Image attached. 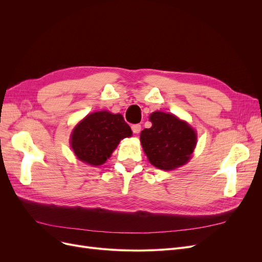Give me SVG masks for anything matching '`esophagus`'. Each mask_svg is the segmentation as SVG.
Returning a JSON list of instances; mask_svg holds the SVG:
<instances>
[{
  "label": "esophagus",
  "mask_w": 262,
  "mask_h": 262,
  "mask_svg": "<svg viewBox=\"0 0 262 262\" xmlns=\"http://www.w3.org/2000/svg\"><path fill=\"white\" fill-rule=\"evenodd\" d=\"M131 129H132L133 133L138 134V133L141 132V124H133V125L131 126Z\"/></svg>",
  "instance_id": "1"
}]
</instances>
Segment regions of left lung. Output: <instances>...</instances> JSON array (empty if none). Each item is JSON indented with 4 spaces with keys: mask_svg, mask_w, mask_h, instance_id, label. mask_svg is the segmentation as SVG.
I'll return each instance as SVG.
<instances>
[{
    "mask_svg": "<svg viewBox=\"0 0 262 262\" xmlns=\"http://www.w3.org/2000/svg\"><path fill=\"white\" fill-rule=\"evenodd\" d=\"M152 126L141 132L140 140L149 163L163 170H172L191 158L196 144V133L175 115L150 114Z\"/></svg>",
    "mask_w": 262,
    "mask_h": 262,
    "instance_id": "8db88e82",
    "label": "left lung"
}]
</instances>
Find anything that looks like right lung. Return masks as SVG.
<instances>
[{
	"label": "right lung",
	"instance_id": "obj_1",
	"mask_svg": "<svg viewBox=\"0 0 262 262\" xmlns=\"http://www.w3.org/2000/svg\"><path fill=\"white\" fill-rule=\"evenodd\" d=\"M132 136L122 115L106 110L87 115L71 134V147L78 160L92 165H102L122 139Z\"/></svg>",
	"mask_w": 262,
	"mask_h": 262
}]
</instances>
